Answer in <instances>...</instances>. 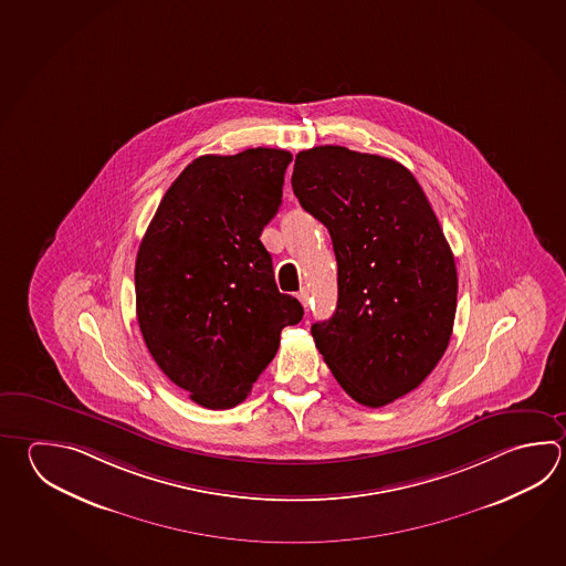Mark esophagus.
<instances>
[{
    "label": "esophagus",
    "mask_w": 566,
    "mask_h": 566,
    "mask_svg": "<svg viewBox=\"0 0 566 566\" xmlns=\"http://www.w3.org/2000/svg\"><path fill=\"white\" fill-rule=\"evenodd\" d=\"M298 300H300V302H302V306H304V308H308V304H310V292H308V289L300 290V292H298Z\"/></svg>",
    "instance_id": "1"
}]
</instances>
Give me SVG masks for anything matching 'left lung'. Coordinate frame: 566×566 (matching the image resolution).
<instances>
[{
	"instance_id": "1",
	"label": "left lung",
	"mask_w": 566,
	"mask_h": 566,
	"mask_svg": "<svg viewBox=\"0 0 566 566\" xmlns=\"http://www.w3.org/2000/svg\"><path fill=\"white\" fill-rule=\"evenodd\" d=\"M292 190L338 262V304L312 324L316 348L358 405H390L452 336L459 277L437 213L402 164L342 146L300 151Z\"/></svg>"
}]
</instances>
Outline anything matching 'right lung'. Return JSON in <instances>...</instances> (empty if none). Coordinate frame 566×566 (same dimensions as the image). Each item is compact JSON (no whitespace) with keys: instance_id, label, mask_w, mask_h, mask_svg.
<instances>
[{"instance_id":"right-lung-1","label":"right lung","mask_w":566,"mask_h":566,"mask_svg":"<svg viewBox=\"0 0 566 566\" xmlns=\"http://www.w3.org/2000/svg\"><path fill=\"white\" fill-rule=\"evenodd\" d=\"M286 149L200 156L164 193L136 258V314L151 358L196 405L250 395L304 308L277 292L260 242L282 203Z\"/></svg>"}]
</instances>
